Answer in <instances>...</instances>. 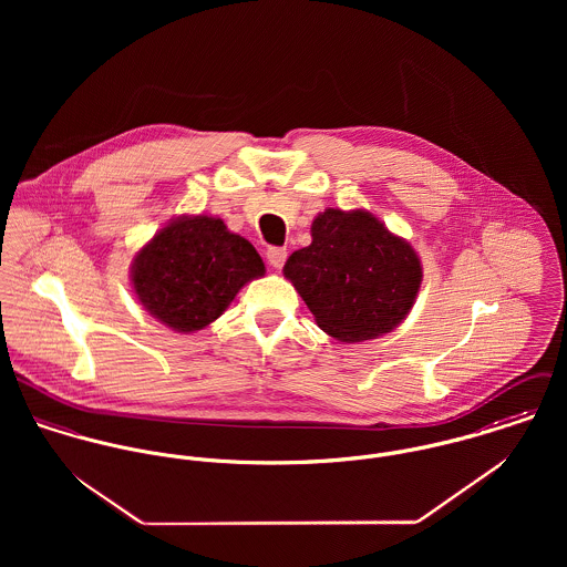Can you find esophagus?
Returning <instances> with one entry per match:
<instances>
[{"mask_svg": "<svg viewBox=\"0 0 567 567\" xmlns=\"http://www.w3.org/2000/svg\"><path fill=\"white\" fill-rule=\"evenodd\" d=\"M286 257H288V250L281 246H272L266 250V259L272 268H281L286 264Z\"/></svg>", "mask_w": 567, "mask_h": 567, "instance_id": "esophagus-1", "label": "esophagus"}]
</instances>
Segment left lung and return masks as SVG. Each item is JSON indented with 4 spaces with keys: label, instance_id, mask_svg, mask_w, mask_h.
<instances>
[{
    "label": "left lung",
    "instance_id": "left-lung-1",
    "mask_svg": "<svg viewBox=\"0 0 567 567\" xmlns=\"http://www.w3.org/2000/svg\"><path fill=\"white\" fill-rule=\"evenodd\" d=\"M284 277L323 331L340 342H364L404 321L423 268L410 243L371 212L329 207L312 223V244L288 257Z\"/></svg>",
    "mask_w": 567,
    "mask_h": 567
}]
</instances>
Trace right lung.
I'll return each mask as SVG.
<instances>
[{
	"instance_id": "1",
	"label": "right lung",
	"mask_w": 567,
	"mask_h": 567,
	"mask_svg": "<svg viewBox=\"0 0 567 567\" xmlns=\"http://www.w3.org/2000/svg\"><path fill=\"white\" fill-rule=\"evenodd\" d=\"M266 272L255 246L214 216H178L144 244L131 266L137 301L174 331L214 323L244 286Z\"/></svg>"
}]
</instances>
